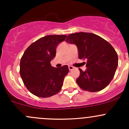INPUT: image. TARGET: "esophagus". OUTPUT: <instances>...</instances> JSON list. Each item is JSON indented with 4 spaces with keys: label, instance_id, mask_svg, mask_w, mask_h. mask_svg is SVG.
Segmentation results:
<instances>
[{
    "label": "esophagus",
    "instance_id": "esophagus-1",
    "mask_svg": "<svg viewBox=\"0 0 129 129\" xmlns=\"http://www.w3.org/2000/svg\"><path fill=\"white\" fill-rule=\"evenodd\" d=\"M69 71H72V70L74 69V67L72 66H69Z\"/></svg>",
    "mask_w": 129,
    "mask_h": 129
}]
</instances>
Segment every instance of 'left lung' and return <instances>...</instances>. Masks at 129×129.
Wrapping results in <instances>:
<instances>
[{"instance_id": "left-lung-1", "label": "left lung", "mask_w": 129, "mask_h": 129, "mask_svg": "<svg viewBox=\"0 0 129 129\" xmlns=\"http://www.w3.org/2000/svg\"><path fill=\"white\" fill-rule=\"evenodd\" d=\"M67 42L77 47L79 58H86L87 69H79L77 84L82 89L98 92L112 80L118 66V55L107 41L92 33L77 32L70 34Z\"/></svg>"}]
</instances>
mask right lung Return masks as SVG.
<instances>
[{"label":"right lung","mask_w":129,"mask_h":129,"mask_svg":"<svg viewBox=\"0 0 129 129\" xmlns=\"http://www.w3.org/2000/svg\"><path fill=\"white\" fill-rule=\"evenodd\" d=\"M65 35H49L32 43L20 60V74L27 89L35 95L49 97L59 92L69 67H52L50 61L56 55L58 44Z\"/></svg>","instance_id":"obj_1"}]
</instances>
